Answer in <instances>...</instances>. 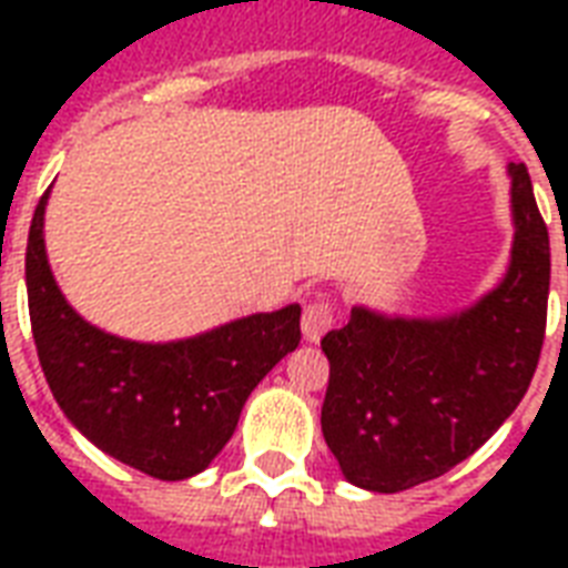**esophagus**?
I'll return each mask as SVG.
<instances>
[{
	"label": "esophagus",
	"instance_id": "1",
	"mask_svg": "<svg viewBox=\"0 0 568 568\" xmlns=\"http://www.w3.org/2000/svg\"><path fill=\"white\" fill-rule=\"evenodd\" d=\"M333 321H336V306H333V301H329L327 294H318V297L306 303V310H303V338H306V342H321V336L333 327Z\"/></svg>",
	"mask_w": 568,
	"mask_h": 568
}]
</instances>
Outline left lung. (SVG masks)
<instances>
[{"label":"left lung","mask_w":568,"mask_h":568,"mask_svg":"<svg viewBox=\"0 0 568 568\" xmlns=\"http://www.w3.org/2000/svg\"><path fill=\"white\" fill-rule=\"evenodd\" d=\"M507 274L442 318L354 306L321 338L329 386L321 430L347 484L404 493L471 457L513 415L546 338L551 250L525 164H510Z\"/></svg>","instance_id":"obj_1"}]
</instances>
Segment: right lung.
<instances>
[{"label":"right lung","instance_id":"obj_1","mask_svg":"<svg viewBox=\"0 0 568 568\" xmlns=\"http://www.w3.org/2000/svg\"><path fill=\"white\" fill-rule=\"evenodd\" d=\"M49 191L31 217L26 288L38 359L75 430L159 480L209 468L244 400L301 345V306L256 312L180 342H132L93 327L58 288L43 244Z\"/></svg>","mask_w":568,"mask_h":568}]
</instances>
